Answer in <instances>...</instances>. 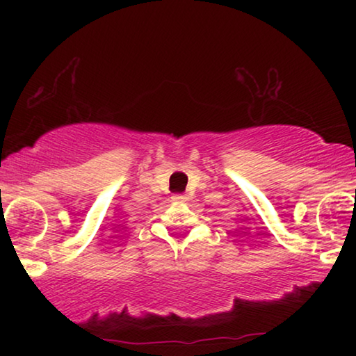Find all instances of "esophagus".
I'll return each instance as SVG.
<instances>
[{
  "instance_id": "obj_1",
  "label": "esophagus",
  "mask_w": 356,
  "mask_h": 356,
  "mask_svg": "<svg viewBox=\"0 0 356 356\" xmlns=\"http://www.w3.org/2000/svg\"><path fill=\"white\" fill-rule=\"evenodd\" d=\"M172 200L174 201H186V196L185 195H174Z\"/></svg>"
}]
</instances>
